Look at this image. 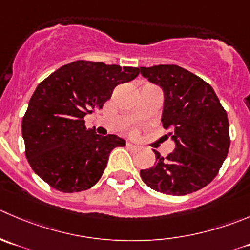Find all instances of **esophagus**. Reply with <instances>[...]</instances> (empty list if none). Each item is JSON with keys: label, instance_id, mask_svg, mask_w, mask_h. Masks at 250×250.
<instances>
[{"label": "esophagus", "instance_id": "esophagus-1", "mask_svg": "<svg viewBox=\"0 0 250 250\" xmlns=\"http://www.w3.org/2000/svg\"><path fill=\"white\" fill-rule=\"evenodd\" d=\"M127 147L128 149H130V150H137L138 147V145H135V144H133V143H127Z\"/></svg>", "mask_w": 250, "mask_h": 250}]
</instances>
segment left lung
Instances as JSON below:
<instances>
[{"label":"left lung","instance_id":"8db88e82","mask_svg":"<svg viewBox=\"0 0 250 250\" xmlns=\"http://www.w3.org/2000/svg\"><path fill=\"white\" fill-rule=\"evenodd\" d=\"M140 74L164 91L161 122L176 149L140 171L143 182L156 192L187 195L210 183L229 149L226 111L211 85L176 64L140 67Z\"/></svg>","mask_w":250,"mask_h":250}]
</instances>
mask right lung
Instances as JSON below:
<instances>
[{
    "instance_id": "obj_1",
    "label": "right lung",
    "mask_w": 250,
    "mask_h": 250,
    "mask_svg": "<svg viewBox=\"0 0 250 250\" xmlns=\"http://www.w3.org/2000/svg\"><path fill=\"white\" fill-rule=\"evenodd\" d=\"M138 74L135 67L76 61L41 82L21 122L25 155L33 171L63 193L95 186L110 152L125 146V140L88 130L84 117L103 107L118 84L133 81Z\"/></svg>"
}]
</instances>
